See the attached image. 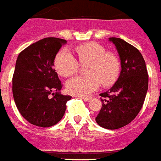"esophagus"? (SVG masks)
I'll return each instance as SVG.
<instances>
[{"label": "esophagus", "mask_w": 161, "mask_h": 161, "mask_svg": "<svg viewBox=\"0 0 161 161\" xmlns=\"http://www.w3.org/2000/svg\"><path fill=\"white\" fill-rule=\"evenodd\" d=\"M80 99H82L84 101H89L91 100V97L89 96H80Z\"/></svg>", "instance_id": "obj_1"}]
</instances>
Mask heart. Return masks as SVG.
<instances>
[{
	"label": "heart",
	"instance_id": "b5f03b06",
	"mask_svg": "<svg viewBox=\"0 0 161 161\" xmlns=\"http://www.w3.org/2000/svg\"><path fill=\"white\" fill-rule=\"evenodd\" d=\"M79 62L87 63L85 72L87 75L76 76L67 83L68 93L75 95H87L97 90L101 83L104 86L114 84L120 73V60L113 51H107L95 42L79 44L75 47ZM79 62L68 50H61L54 59V68L62 77H70L79 69Z\"/></svg>",
	"mask_w": 161,
	"mask_h": 161
}]
</instances>
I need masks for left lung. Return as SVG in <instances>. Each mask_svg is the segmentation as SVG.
Masks as SVG:
<instances>
[{
	"instance_id": "1",
	"label": "left lung",
	"mask_w": 161,
	"mask_h": 161,
	"mask_svg": "<svg viewBox=\"0 0 161 161\" xmlns=\"http://www.w3.org/2000/svg\"><path fill=\"white\" fill-rule=\"evenodd\" d=\"M116 47L121 72L114 86L100 94L102 107L95 118L107 129H118L135 119L144 103L148 88V74L141 52L122 39L109 38Z\"/></svg>"
}]
</instances>
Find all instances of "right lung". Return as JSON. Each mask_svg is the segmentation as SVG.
<instances>
[{
	"instance_id": "1",
	"label": "right lung",
	"mask_w": 161,
	"mask_h": 161,
	"mask_svg": "<svg viewBox=\"0 0 161 161\" xmlns=\"http://www.w3.org/2000/svg\"><path fill=\"white\" fill-rule=\"evenodd\" d=\"M66 40H40L18 55L13 75V96L20 114L35 126L48 127L60 121L71 96L59 91L62 84L53 61ZM55 92V93H53Z\"/></svg>"
}]
</instances>
